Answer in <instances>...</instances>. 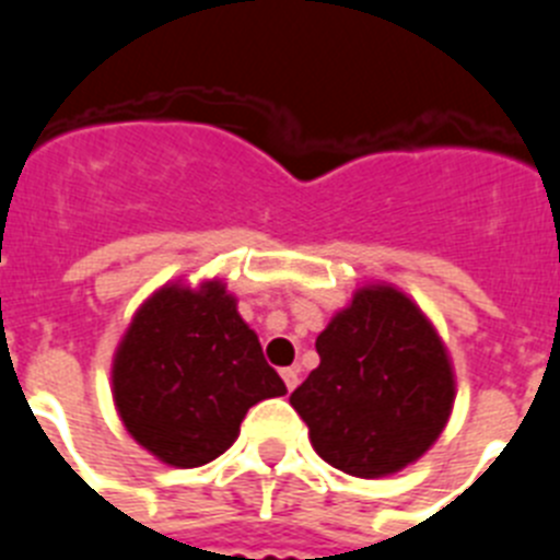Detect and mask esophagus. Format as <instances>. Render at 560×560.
Masks as SVG:
<instances>
[{
  "instance_id": "esophagus-1",
  "label": "esophagus",
  "mask_w": 560,
  "mask_h": 560,
  "mask_svg": "<svg viewBox=\"0 0 560 560\" xmlns=\"http://www.w3.org/2000/svg\"><path fill=\"white\" fill-rule=\"evenodd\" d=\"M280 375H283V381H285V389H294L296 384H300V370L296 368H285V370H280Z\"/></svg>"
}]
</instances>
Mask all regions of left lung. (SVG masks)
<instances>
[{
  "label": "left lung",
  "mask_w": 560,
  "mask_h": 560,
  "mask_svg": "<svg viewBox=\"0 0 560 560\" xmlns=\"http://www.w3.org/2000/svg\"><path fill=\"white\" fill-rule=\"evenodd\" d=\"M319 368L291 393L311 446L350 477L378 479L418 463L446 429L457 378L412 296L368 283L316 336Z\"/></svg>",
  "instance_id": "left-lung-1"
}]
</instances>
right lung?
<instances>
[{
	"label": "right lung",
	"instance_id": "right-lung-1",
	"mask_svg": "<svg viewBox=\"0 0 560 560\" xmlns=\"http://www.w3.org/2000/svg\"><path fill=\"white\" fill-rule=\"evenodd\" d=\"M285 395L266 364L237 296L212 277L153 291L112 359V398L122 427L173 468H199L237 440L255 404Z\"/></svg>",
	"mask_w": 560,
	"mask_h": 560
}]
</instances>
